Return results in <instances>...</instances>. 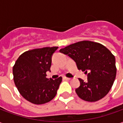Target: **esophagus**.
Returning <instances> with one entry per match:
<instances>
[{
	"label": "esophagus",
	"mask_w": 123,
	"mask_h": 123,
	"mask_svg": "<svg viewBox=\"0 0 123 123\" xmlns=\"http://www.w3.org/2000/svg\"><path fill=\"white\" fill-rule=\"evenodd\" d=\"M63 79L66 80H70L71 78H67V77H63Z\"/></svg>",
	"instance_id": "34e87169"
}]
</instances>
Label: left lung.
I'll return each mask as SVG.
<instances>
[{
  "instance_id": "obj_1",
  "label": "left lung",
  "mask_w": 123,
  "mask_h": 123,
  "mask_svg": "<svg viewBox=\"0 0 123 123\" xmlns=\"http://www.w3.org/2000/svg\"><path fill=\"white\" fill-rule=\"evenodd\" d=\"M61 53L73 59L78 70L87 74L88 80L79 78L80 85L75 91L86 101H97L111 90L116 77L115 58L100 43L83 41L60 49Z\"/></svg>"
}]
</instances>
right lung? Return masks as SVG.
Returning a JSON list of instances; mask_svg holds the SVG:
<instances>
[{
    "instance_id": "obj_1",
    "label": "right lung",
    "mask_w": 123,
    "mask_h": 123,
    "mask_svg": "<svg viewBox=\"0 0 123 123\" xmlns=\"http://www.w3.org/2000/svg\"><path fill=\"white\" fill-rule=\"evenodd\" d=\"M57 47L35 49L20 55L13 67L14 80L18 90L31 103L40 105L52 100L56 94L62 77L47 78L51 72L52 56Z\"/></svg>"
}]
</instances>
